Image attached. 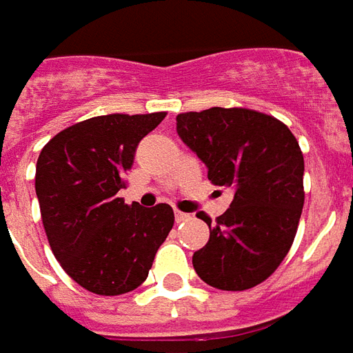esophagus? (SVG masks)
Wrapping results in <instances>:
<instances>
[{
    "label": "esophagus",
    "mask_w": 353,
    "mask_h": 353,
    "mask_svg": "<svg viewBox=\"0 0 353 353\" xmlns=\"http://www.w3.org/2000/svg\"><path fill=\"white\" fill-rule=\"evenodd\" d=\"M174 219H176V222L188 221V219H190V214H186V212H182V211H174Z\"/></svg>",
    "instance_id": "esophagus-1"
}]
</instances>
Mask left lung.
<instances>
[{
  "label": "left lung",
  "mask_w": 353,
  "mask_h": 353,
  "mask_svg": "<svg viewBox=\"0 0 353 353\" xmlns=\"http://www.w3.org/2000/svg\"><path fill=\"white\" fill-rule=\"evenodd\" d=\"M182 142L207 165L214 186L234 199L194 252V270L222 291H245L268 279L291 249L304 207V157L279 119L247 108H214L176 116Z\"/></svg>",
  "instance_id": "1"
}]
</instances>
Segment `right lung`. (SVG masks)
Returning a JSON list of instances; mask_svg holds the SVG:
<instances>
[{"mask_svg": "<svg viewBox=\"0 0 353 353\" xmlns=\"http://www.w3.org/2000/svg\"><path fill=\"white\" fill-rule=\"evenodd\" d=\"M165 116L91 117L54 134L37 157L36 194L52 254L94 294L116 296L144 283L174 224L171 205L144 209L117 197L139 142Z\"/></svg>", "mask_w": 353, "mask_h": 353, "instance_id": "add662e5", "label": "right lung"}]
</instances>
